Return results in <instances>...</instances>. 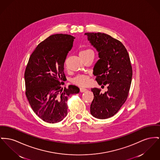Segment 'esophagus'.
Here are the masks:
<instances>
[{"label": "esophagus", "instance_id": "obj_1", "mask_svg": "<svg viewBox=\"0 0 160 160\" xmlns=\"http://www.w3.org/2000/svg\"><path fill=\"white\" fill-rule=\"evenodd\" d=\"M80 92H85L87 89H86V88H81L80 89Z\"/></svg>", "mask_w": 160, "mask_h": 160}]
</instances>
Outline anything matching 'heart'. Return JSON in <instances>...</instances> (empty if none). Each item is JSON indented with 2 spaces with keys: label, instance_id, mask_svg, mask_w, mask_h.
I'll return each mask as SVG.
<instances>
[{
  "label": "heart",
  "instance_id": "obj_1",
  "mask_svg": "<svg viewBox=\"0 0 160 160\" xmlns=\"http://www.w3.org/2000/svg\"><path fill=\"white\" fill-rule=\"evenodd\" d=\"M90 52H93L92 50L86 49H83L79 53L80 56H84L86 54H88V53ZM74 83L76 85L80 86H85L86 85H88L89 83V78L88 76L85 75H79L75 77L74 79Z\"/></svg>",
  "mask_w": 160,
  "mask_h": 160
}]
</instances>
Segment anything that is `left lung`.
Here are the masks:
<instances>
[{
    "instance_id": "8db88e82",
    "label": "left lung",
    "mask_w": 160,
    "mask_h": 160,
    "mask_svg": "<svg viewBox=\"0 0 160 160\" xmlns=\"http://www.w3.org/2000/svg\"><path fill=\"white\" fill-rule=\"evenodd\" d=\"M88 40L98 53L93 74L99 85L107 86L104 94L91 89L94 100L90 107L95 118L106 119L113 116L125 103L131 84L132 69L128 52L119 40L101 32H87Z\"/></svg>"
}]
</instances>
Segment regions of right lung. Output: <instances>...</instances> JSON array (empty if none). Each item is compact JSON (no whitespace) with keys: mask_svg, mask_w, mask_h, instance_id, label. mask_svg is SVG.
<instances>
[{"mask_svg":"<svg viewBox=\"0 0 160 160\" xmlns=\"http://www.w3.org/2000/svg\"><path fill=\"white\" fill-rule=\"evenodd\" d=\"M74 38L63 34L50 36L29 57L24 76L26 95L34 112L45 122L63 120L68 113V97L80 92L75 85L61 86L66 81L64 63Z\"/></svg>","mask_w":160,"mask_h":160,"instance_id":"obj_1","label":"right lung"}]
</instances>
